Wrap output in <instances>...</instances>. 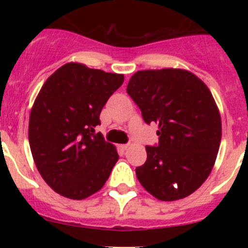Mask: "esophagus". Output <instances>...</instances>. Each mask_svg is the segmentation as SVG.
<instances>
[{"label":"esophagus","mask_w":248,"mask_h":248,"mask_svg":"<svg viewBox=\"0 0 248 248\" xmlns=\"http://www.w3.org/2000/svg\"><path fill=\"white\" fill-rule=\"evenodd\" d=\"M129 146V144H122V145H119V148L122 149V150H126Z\"/></svg>","instance_id":"1"}]
</instances>
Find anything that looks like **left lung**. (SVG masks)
<instances>
[{"label": "left lung", "mask_w": 248, "mask_h": 248, "mask_svg": "<svg viewBox=\"0 0 248 248\" xmlns=\"http://www.w3.org/2000/svg\"><path fill=\"white\" fill-rule=\"evenodd\" d=\"M126 92L146 124L156 123L159 143L146 146L135 169L144 189L161 201L184 199L211 172L221 143V118L205 83L191 72L139 71Z\"/></svg>", "instance_id": "obj_1"}]
</instances>
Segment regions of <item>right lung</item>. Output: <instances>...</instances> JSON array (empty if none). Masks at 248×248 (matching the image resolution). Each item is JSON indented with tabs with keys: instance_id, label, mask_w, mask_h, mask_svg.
<instances>
[{
	"instance_id": "1",
	"label": "right lung",
	"mask_w": 248,
	"mask_h": 248,
	"mask_svg": "<svg viewBox=\"0 0 248 248\" xmlns=\"http://www.w3.org/2000/svg\"><path fill=\"white\" fill-rule=\"evenodd\" d=\"M124 76L67 63L46 80L30 115L28 140L43 180L64 198L99 191L119 159L100 133L99 115Z\"/></svg>"
}]
</instances>
